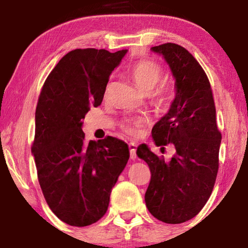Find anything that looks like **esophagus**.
Listing matches in <instances>:
<instances>
[{
  "label": "esophagus",
  "mask_w": 248,
  "mask_h": 248,
  "mask_svg": "<svg viewBox=\"0 0 248 248\" xmlns=\"http://www.w3.org/2000/svg\"><path fill=\"white\" fill-rule=\"evenodd\" d=\"M129 150H130V157H131V159H136L137 157V144L136 143H129Z\"/></svg>",
  "instance_id": "1"
}]
</instances>
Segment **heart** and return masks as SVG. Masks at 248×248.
I'll return each instance as SVG.
<instances>
[{
    "label": "heart",
    "instance_id": "obj_1",
    "mask_svg": "<svg viewBox=\"0 0 248 248\" xmlns=\"http://www.w3.org/2000/svg\"><path fill=\"white\" fill-rule=\"evenodd\" d=\"M130 74L136 82L138 87L144 92L145 94L150 95L151 104L159 111H165L169 109L175 102L176 96H177V90L176 86L171 83H163L162 85L156 87L161 82L163 78V69L156 62L153 60H141L134 63L130 68ZM110 89V82L107 83L106 89H105V95L108 94ZM141 118H132L127 119L121 124V128L124 132L129 134H133L136 132L137 127L142 124Z\"/></svg>",
    "mask_w": 248,
    "mask_h": 248
}]
</instances>
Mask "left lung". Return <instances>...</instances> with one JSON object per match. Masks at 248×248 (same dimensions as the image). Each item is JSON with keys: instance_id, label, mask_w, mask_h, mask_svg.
Listing matches in <instances>:
<instances>
[{"instance_id": "8db88e82", "label": "left lung", "mask_w": 248, "mask_h": 248, "mask_svg": "<svg viewBox=\"0 0 248 248\" xmlns=\"http://www.w3.org/2000/svg\"><path fill=\"white\" fill-rule=\"evenodd\" d=\"M151 50L165 59L177 90L170 111L153 127L152 137L157 146L173 143L176 152L166 162L141 144L137 155L151 170L144 197L150 213L165 223L178 224L198 215L211 196L222 136L211 85L199 62L176 44H163Z\"/></svg>"}]
</instances>
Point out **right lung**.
<instances>
[{"label":"right lung","mask_w":248,"mask_h":248,"mask_svg":"<svg viewBox=\"0 0 248 248\" xmlns=\"http://www.w3.org/2000/svg\"><path fill=\"white\" fill-rule=\"evenodd\" d=\"M125 53L72 50L40 92L31 152L49 208L69 225H91L106 213L112 187L129 159L123 140L87 142L82 130L85 115L102 104L109 75Z\"/></svg>","instance_id":"obj_1"}]
</instances>
